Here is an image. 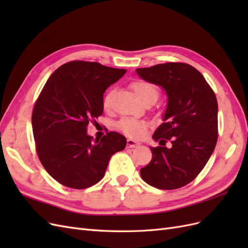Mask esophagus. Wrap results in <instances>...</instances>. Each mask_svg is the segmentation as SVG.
Returning <instances> with one entry per match:
<instances>
[{"instance_id": "1", "label": "esophagus", "mask_w": 248, "mask_h": 248, "mask_svg": "<svg viewBox=\"0 0 248 248\" xmlns=\"http://www.w3.org/2000/svg\"><path fill=\"white\" fill-rule=\"evenodd\" d=\"M127 146H128V148H137V147L140 146V142L137 141V140H133L131 139H128L127 140Z\"/></svg>"}]
</instances>
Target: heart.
I'll list each match as a JSON object with an SVG mask.
<instances>
[{"label":"heart","mask_w":248,"mask_h":248,"mask_svg":"<svg viewBox=\"0 0 248 248\" xmlns=\"http://www.w3.org/2000/svg\"><path fill=\"white\" fill-rule=\"evenodd\" d=\"M132 91L136 94L137 98L144 102L147 99H153L156 101L158 98L159 91L156 86L150 84V82L144 80L133 81L130 85ZM114 91H108L103 98V108H108L110 106L111 97ZM117 129L123 132L125 136L132 138V139H140L145 134L146 131V124L141 121H138L136 119H128L123 118L116 125Z\"/></svg>","instance_id":"heart-1"}]
</instances>
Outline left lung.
I'll use <instances>...</instances> for the list:
<instances>
[{
    "mask_svg": "<svg viewBox=\"0 0 248 248\" xmlns=\"http://www.w3.org/2000/svg\"><path fill=\"white\" fill-rule=\"evenodd\" d=\"M137 73L168 96L163 123L152 137L159 146L150 147L152 159L140 169V177L156 188H180L200 174L215 149L216 96L202 74L188 64H158L138 68ZM168 140L170 147L165 146Z\"/></svg>",
    "mask_w": 248,
    "mask_h": 248,
    "instance_id": "left-lung-1",
    "label": "left lung"
}]
</instances>
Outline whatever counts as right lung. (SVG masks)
<instances>
[{
  "mask_svg": "<svg viewBox=\"0 0 248 248\" xmlns=\"http://www.w3.org/2000/svg\"><path fill=\"white\" fill-rule=\"evenodd\" d=\"M126 69L97 62H68L51 74L32 114L36 151L56 181L84 189L103 178L110 157L126 147L122 134L88 136L89 122L102 115L103 93Z\"/></svg>",
  "mask_w": 248,
  "mask_h": 248,
  "instance_id": "1",
  "label": "right lung"
}]
</instances>
